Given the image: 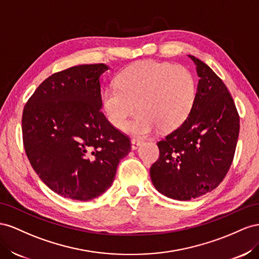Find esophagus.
Segmentation results:
<instances>
[{
	"label": "esophagus",
	"mask_w": 259,
	"mask_h": 259,
	"mask_svg": "<svg viewBox=\"0 0 259 259\" xmlns=\"http://www.w3.org/2000/svg\"><path fill=\"white\" fill-rule=\"evenodd\" d=\"M142 144V141L141 140H139V139H134L131 141V147H132V150H137L138 147Z\"/></svg>",
	"instance_id": "34e87169"
}]
</instances>
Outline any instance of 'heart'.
Masks as SVG:
<instances>
[{
  "instance_id": "heart-1",
  "label": "heart",
  "mask_w": 259,
  "mask_h": 259,
  "mask_svg": "<svg viewBox=\"0 0 259 259\" xmlns=\"http://www.w3.org/2000/svg\"><path fill=\"white\" fill-rule=\"evenodd\" d=\"M117 85L105 89L102 102L108 120L135 136H146L158 128L170 131L189 117L196 99L195 78L188 68L167 62L140 61L123 68Z\"/></svg>"
}]
</instances>
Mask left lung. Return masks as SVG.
Instances as JSON below:
<instances>
[{
  "instance_id": "1",
  "label": "left lung",
  "mask_w": 259,
  "mask_h": 259,
  "mask_svg": "<svg viewBox=\"0 0 259 259\" xmlns=\"http://www.w3.org/2000/svg\"><path fill=\"white\" fill-rule=\"evenodd\" d=\"M196 67V99L180 127L157 143L159 158L151 179L159 193L189 201L216 189L230 168L240 117L227 87L207 65L188 55Z\"/></svg>"
}]
</instances>
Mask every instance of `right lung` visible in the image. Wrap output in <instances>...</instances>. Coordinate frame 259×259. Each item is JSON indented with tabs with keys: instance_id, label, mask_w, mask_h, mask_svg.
Wrapping results in <instances>:
<instances>
[{
	"instance_id": "right-lung-1",
	"label": "right lung",
	"mask_w": 259,
	"mask_h": 259,
	"mask_svg": "<svg viewBox=\"0 0 259 259\" xmlns=\"http://www.w3.org/2000/svg\"><path fill=\"white\" fill-rule=\"evenodd\" d=\"M105 64L79 65L50 76L24 108L26 154L55 193L90 201L110 188L129 139L101 112Z\"/></svg>"
}]
</instances>
